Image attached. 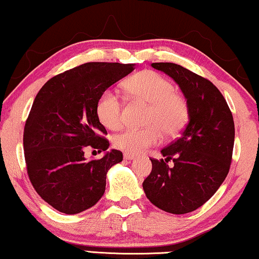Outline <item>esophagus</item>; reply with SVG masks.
<instances>
[{
  "label": "esophagus",
  "mask_w": 259,
  "mask_h": 259,
  "mask_svg": "<svg viewBox=\"0 0 259 259\" xmlns=\"http://www.w3.org/2000/svg\"><path fill=\"white\" fill-rule=\"evenodd\" d=\"M123 159H126V160H133V159H136V155L128 154V153H125V154H123Z\"/></svg>",
  "instance_id": "obj_1"
}]
</instances>
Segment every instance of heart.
Here are the masks:
<instances>
[{"label": "heart", "mask_w": 259, "mask_h": 259, "mask_svg": "<svg viewBox=\"0 0 259 259\" xmlns=\"http://www.w3.org/2000/svg\"><path fill=\"white\" fill-rule=\"evenodd\" d=\"M123 89L131 98L151 105L146 117L145 128H126L113 138L118 149L138 154L162 138L174 137L185 128L189 118V107L186 98L175 92L173 83L155 71H142L125 81ZM99 121L110 130L120 127L122 122V104L112 90H105L96 105Z\"/></svg>", "instance_id": "obj_1"}]
</instances>
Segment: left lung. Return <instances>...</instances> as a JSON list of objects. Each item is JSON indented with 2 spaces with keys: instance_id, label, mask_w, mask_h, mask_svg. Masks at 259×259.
Wrapping results in <instances>:
<instances>
[{
  "instance_id": "8db88e82",
  "label": "left lung",
  "mask_w": 259,
  "mask_h": 259,
  "mask_svg": "<svg viewBox=\"0 0 259 259\" xmlns=\"http://www.w3.org/2000/svg\"><path fill=\"white\" fill-rule=\"evenodd\" d=\"M173 78L189 107V121L181 137L151 159L152 171L142 183L146 196L161 210L187 213L210 198L226 180L231 163L235 125L219 89L205 78L174 63H153ZM170 158L175 166L165 163Z\"/></svg>"
}]
</instances>
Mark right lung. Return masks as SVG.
<instances>
[{"mask_svg":"<svg viewBox=\"0 0 259 259\" xmlns=\"http://www.w3.org/2000/svg\"><path fill=\"white\" fill-rule=\"evenodd\" d=\"M133 70L134 64L85 63L51 78L37 93L24 126V157L33 188L56 210L74 215L93 207L105 193L108 169L122 161L120 151H107L96 105ZM86 148L105 155L86 160Z\"/></svg>","mask_w":259,"mask_h":259,"instance_id":"add662e5","label":"right lung"}]
</instances>
